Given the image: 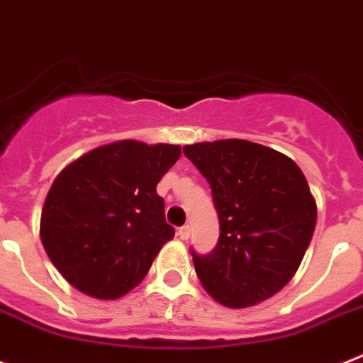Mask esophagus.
<instances>
[{"mask_svg": "<svg viewBox=\"0 0 363 363\" xmlns=\"http://www.w3.org/2000/svg\"><path fill=\"white\" fill-rule=\"evenodd\" d=\"M179 238L182 239V241H188V239H190V234H191V230H190V225H184V226H181V228H179Z\"/></svg>", "mask_w": 363, "mask_h": 363, "instance_id": "1", "label": "esophagus"}]
</instances>
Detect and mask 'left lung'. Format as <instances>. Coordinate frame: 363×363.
I'll list each match as a JSON object with an SVG mask.
<instances>
[{
    "instance_id": "8db88e82",
    "label": "left lung",
    "mask_w": 363,
    "mask_h": 363,
    "mask_svg": "<svg viewBox=\"0 0 363 363\" xmlns=\"http://www.w3.org/2000/svg\"><path fill=\"white\" fill-rule=\"evenodd\" d=\"M212 188L219 241L191 250L204 291L242 308L272 298L298 270L316 226V201L298 164L272 147L226 138L182 147Z\"/></svg>"
}]
</instances>
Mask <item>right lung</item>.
I'll list each match as a JSON object with an SVG mask.
<instances>
[{"label": "right lung", "instance_id": "right-lung-1", "mask_svg": "<svg viewBox=\"0 0 363 363\" xmlns=\"http://www.w3.org/2000/svg\"><path fill=\"white\" fill-rule=\"evenodd\" d=\"M181 146L138 140L106 144L58 173L42 210L47 256L74 289L116 299L146 277L175 230L157 194Z\"/></svg>", "mask_w": 363, "mask_h": 363}]
</instances>
